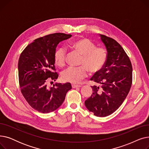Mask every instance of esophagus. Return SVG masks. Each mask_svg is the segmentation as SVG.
Instances as JSON below:
<instances>
[{
	"mask_svg": "<svg viewBox=\"0 0 149 149\" xmlns=\"http://www.w3.org/2000/svg\"><path fill=\"white\" fill-rule=\"evenodd\" d=\"M81 86L80 85H77V84H72V88H81Z\"/></svg>",
	"mask_w": 149,
	"mask_h": 149,
	"instance_id": "obj_1",
	"label": "esophagus"
}]
</instances>
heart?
Here are the masks:
<instances>
[{"mask_svg":"<svg viewBox=\"0 0 149 149\" xmlns=\"http://www.w3.org/2000/svg\"><path fill=\"white\" fill-rule=\"evenodd\" d=\"M69 46L82 55L79 67H69L61 74L65 81L76 84L86 77L88 70L92 74L100 72L104 67L107 57L106 49L96 47L95 44L86 38H79L69 43ZM67 52L63 46L58 48L54 54V61L60 66H64L66 63Z\"/></svg>","mask_w":149,"mask_h":149,"instance_id":"heart-1","label":"heart"}]
</instances>
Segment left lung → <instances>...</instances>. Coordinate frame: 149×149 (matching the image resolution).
Segmentation results:
<instances>
[{
    "label": "left lung",
    "instance_id": "obj_1",
    "mask_svg": "<svg viewBox=\"0 0 149 149\" xmlns=\"http://www.w3.org/2000/svg\"><path fill=\"white\" fill-rule=\"evenodd\" d=\"M106 46L107 57L104 67L91 79L99 86H91L93 93L84 104L93 115L104 117L122 104L132 83L131 61L121 46L114 39L100 34Z\"/></svg>",
    "mask_w": 149,
    "mask_h": 149
}]
</instances>
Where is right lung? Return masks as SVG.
Masks as SVG:
<instances>
[{"mask_svg":"<svg viewBox=\"0 0 149 149\" xmlns=\"http://www.w3.org/2000/svg\"><path fill=\"white\" fill-rule=\"evenodd\" d=\"M71 36L54 33L40 37L29 44L20 54L18 62L20 91L28 104L38 112L45 113L56 111L72 89L70 83L48 86L49 81H56L58 77L54 66L56 47Z\"/></svg>","mask_w":149,"mask_h":149,"instance_id":"1","label":"right lung"}]
</instances>
